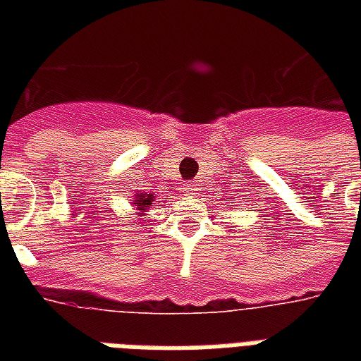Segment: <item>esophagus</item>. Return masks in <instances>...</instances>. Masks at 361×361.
I'll return each instance as SVG.
<instances>
[{"mask_svg":"<svg viewBox=\"0 0 361 361\" xmlns=\"http://www.w3.org/2000/svg\"><path fill=\"white\" fill-rule=\"evenodd\" d=\"M185 191H187V192L197 191V185H195V183H191V181H189V183H185Z\"/></svg>","mask_w":361,"mask_h":361,"instance_id":"esophagus-1","label":"esophagus"}]
</instances>
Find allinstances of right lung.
Here are the masks:
<instances>
[{
	"instance_id": "right-lung-1",
	"label": "right lung",
	"mask_w": 361,
	"mask_h": 361,
	"mask_svg": "<svg viewBox=\"0 0 361 361\" xmlns=\"http://www.w3.org/2000/svg\"><path fill=\"white\" fill-rule=\"evenodd\" d=\"M153 202V195H147V192H136L135 200H133V206H135L138 212H146L149 209Z\"/></svg>"
}]
</instances>
